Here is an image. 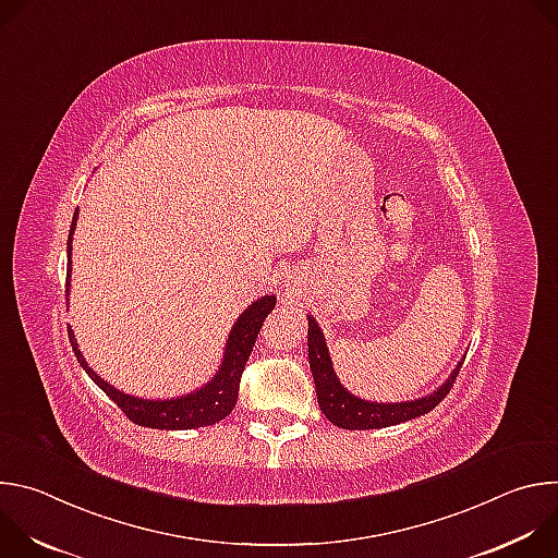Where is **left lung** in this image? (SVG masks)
<instances>
[{
    "label": "left lung",
    "mask_w": 558,
    "mask_h": 558,
    "mask_svg": "<svg viewBox=\"0 0 558 558\" xmlns=\"http://www.w3.org/2000/svg\"><path fill=\"white\" fill-rule=\"evenodd\" d=\"M308 320V366L313 373L315 381V395H317V404H320V411L325 417L344 430H373V428H386L395 426L402 422H411L415 417H422L430 413L444 397L450 392V386L454 384V377L465 360V355L457 362L448 379H444L441 386H437L433 392L417 397V400L409 402H371L362 400V397L353 395L340 377L336 375L333 360L325 340L323 329L317 327L315 317L306 315Z\"/></svg>",
    "instance_id": "obj_1"
}]
</instances>
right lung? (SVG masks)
<instances>
[{
  "label": "right lung",
  "instance_id": "1",
  "mask_svg": "<svg viewBox=\"0 0 558 558\" xmlns=\"http://www.w3.org/2000/svg\"><path fill=\"white\" fill-rule=\"evenodd\" d=\"M78 209L72 216L70 233H68V276H65V298H70V278H72V235L76 227ZM70 302V300H68ZM276 295H263L256 302H252L238 320L233 323L225 351L220 357V366L214 373V377L203 384L201 388L179 395V397H163V400H145V397L128 395L112 386L108 379H104L99 373L93 371V366L86 362L82 349L76 344L74 331L68 329V338L72 344V351L82 364V368L88 373V377L110 397V400L138 426L145 428H161V430H194L203 426H214L220 420H225L238 400V388H241V375L245 371V364L254 351L256 338L260 333V327L265 317L274 311Z\"/></svg>",
  "mask_w": 558,
  "mask_h": 558
}]
</instances>
